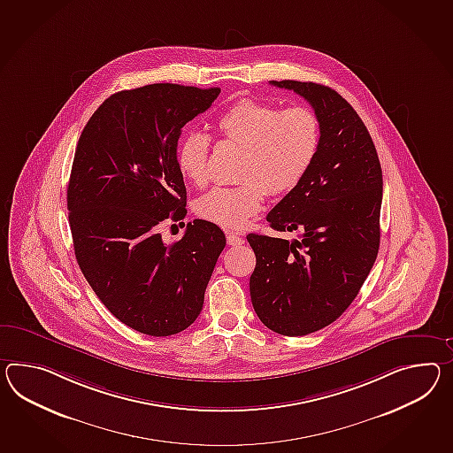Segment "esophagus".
Returning <instances> with one entry per match:
<instances>
[{"instance_id":"34e87169","label":"esophagus","mask_w":453,"mask_h":453,"mask_svg":"<svg viewBox=\"0 0 453 453\" xmlns=\"http://www.w3.org/2000/svg\"><path fill=\"white\" fill-rule=\"evenodd\" d=\"M245 242L243 241L242 235L241 234H235V232H227V243L229 245H242V243Z\"/></svg>"}]
</instances>
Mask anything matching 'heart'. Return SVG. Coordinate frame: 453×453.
I'll use <instances>...</instances> for the list:
<instances>
[{
    "label": "heart",
    "instance_id": "b5f03b06",
    "mask_svg": "<svg viewBox=\"0 0 453 453\" xmlns=\"http://www.w3.org/2000/svg\"><path fill=\"white\" fill-rule=\"evenodd\" d=\"M224 142L242 147L235 187H216L201 196L196 212L224 229H241L262 210L266 193L283 195L298 187L314 164L320 144L318 116L304 106L278 110L265 103L241 100L216 122ZM211 141L188 134L178 145V168L196 187L210 178Z\"/></svg>",
    "mask_w": 453,
    "mask_h": 453
}]
</instances>
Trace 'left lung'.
Here are the masks:
<instances>
[{"label": "left lung", "mask_w": 453, "mask_h": 453, "mask_svg": "<svg viewBox=\"0 0 453 453\" xmlns=\"http://www.w3.org/2000/svg\"><path fill=\"white\" fill-rule=\"evenodd\" d=\"M312 106L320 144L308 175L268 212L287 241L249 234L255 270L250 298L258 319L281 335L329 326L352 304L380 249L383 175L364 121L335 89L312 81H270Z\"/></svg>", "instance_id": "obj_1"}]
</instances>
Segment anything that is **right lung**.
Masks as SVG:
<instances>
[{"instance_id": "add662e5", "label": "right lung", "mask_w": 453, "mask_h": 453, "mask_svg": "<svg viewBox=\"0 0 453 453\" xmlns=\"http://www.w3.org/2000/svg\"><path fill=\"white\" fill-rule=\"evenodd\" d=\"M219 93L173 83L114 93L78 141L66 188L78 265L111 314L147 335L166 337L196 320L226 247L224 232L203 219L188 222L177 242L158 232L187 216L181 127Z\"/></svg>"}]
</instances>
